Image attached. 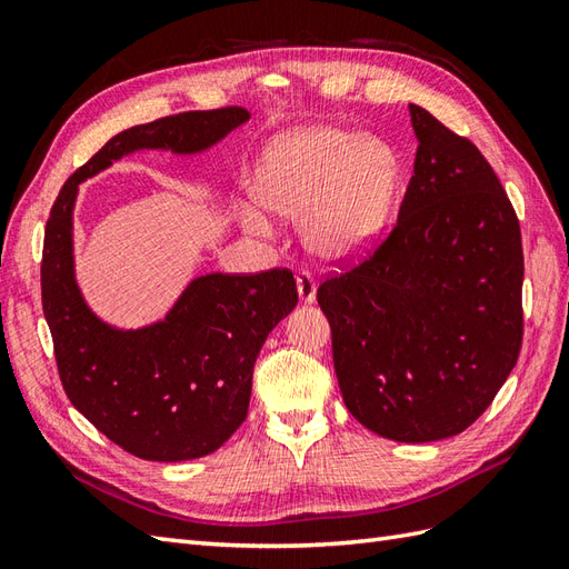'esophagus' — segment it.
Wrapping results in <instances>:
<instances>
[{
    "label": "esophagus",
    "instance_id": "esophagus-1",
    "mask_svg": "<svg viewBox=\"0 0 569 569\" xmlns=\"http://www.w3.org/2000/svg\"><path fill=\"white\" fill-rule=\"evenodd\" d=\"M297 289H299V299L303 303H313L316 301V278L308 270L297 272Z\"/></svg>",
    "mask_w": 569,
    "mask_h": 569
}]
</instances>
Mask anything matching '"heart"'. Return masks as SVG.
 <instances>
[{"label": "heart", "instance_id": "1", "mask_svg": "<svg viewBox=\"0 0 569 569\" xmlns=\"http://www.w3.org/2000/svg\"><path fill=\"white\" fill-rule=\"evenodd\" d=\"M393 168L366 137L343 130L287 134L258 161L251 192L266 211L303 219L308 249L322 258H351L380 232L391 197ZM244 226L266 230L261 211L242 209Z\"/></svg>", "mask_w": 569, "mask_h": 569}]
</instances>
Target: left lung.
Segmentation results:
<instances>
[{"label":"left lung","mask_w":569,"mask_h":569,"mask_svg":"<svg viewBox=\"0 0 569 569\" xmlns=\"http://www.w3.org/2000/svg\"><path fill=\"white\" fill-rule=\"evenodd\" d=\"M416 166L393 230L318 303L351 416L406 443L460 435L522 347V237L481 151L410 104Z\"/></svg>","instance_id":"8db88e82"}]
</instances>
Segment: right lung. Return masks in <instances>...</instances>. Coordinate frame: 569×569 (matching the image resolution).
I'll return each mask as SVG.
<instances>
[{
  "label": "right lung",
  "mask_w": 569,
  "mask_h": 569,
  "mask_svg": "<svg viewBox=\"0 0 569 569\" xmlns=\"http://www.w3.org/2000/svg\"><path fill=\"white\" fill-rule=\"evenodd\" d=\"M249 120L226 107L187 111L118 132L66 180L42 251V308L71 403L120 449L159 462L209 456L244 422L253 363L266 337L297 306L287 268L211 272L189 282L159 322L118 330L84 303L73 266L78 184L126 153H199Z\"/></svg>",
  "instance_id": "add662e5"
}]
</instances>
